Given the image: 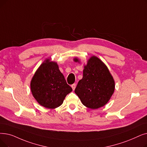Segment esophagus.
I'll return each mask as SVG.
<instances>
[{"label":"esophagus","instance_id":"34e87169","mask_svg":"<svg viewBox=\"0 0 147 147\" xmlns=\"http://www.w3.org/2000/svg\"><path fill=\"white\" fill-rule=\"evenodd\" d=\"M76 84H73V85H71V88H73V90H74L75 88H76Z\"/></svg>","mask_w":147,"mask_h":147}]
</instances>
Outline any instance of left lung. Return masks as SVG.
Returning <instances> with one entry per match:
<instances>
[{
  "mask_svg": "<svg viewBox=\"0 0 147 147\" xmlns=\"http://www.w3.org/2000/svg\"><path fill=\"white\" fill-rule=\"evenodd\" d=\"M75 62L79 60L75 58ZM83 78L78 82L74 92L82 104L92 109L104 106L115 90V81L105 63L93 56L84 66Z\"/></svg>",
  "mask_w": 147,
  "mask_h": 147,
  "instance_id": "left-lung-1",
  "label": "left lung"
}]
</instances>
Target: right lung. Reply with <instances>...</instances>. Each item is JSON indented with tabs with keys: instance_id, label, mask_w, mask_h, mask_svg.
Wrapping results in <instances>:
<instances>
[{
	"instance_id": "1",
	"label": "right lung",
	"mask_w": 147,
	"mask_h": 147,
	"mask_svg": "<svg viewBox=\"0 0 147 147\" xmlns=\"http://www.w3.org/2000/svg\"><path fill=\"white\" fill-rule=\"evenodd\" d=\"M32 94L37 102L48 109L60 106L72 91L55 62L47 59L37 69L30 82Z\"/></svg>"
}]
</instances>
